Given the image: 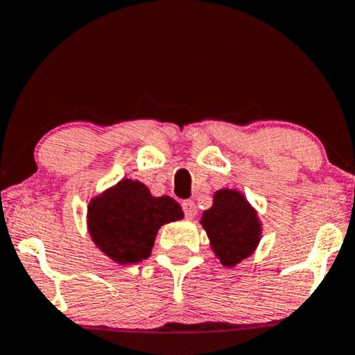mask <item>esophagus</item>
<instances>
[{
	"mask_svg": "<svg viewBox=\"0 0 355 355\" xmlns=\"http://www.w3.org/2000/svg\"><path fill=\"white\" fill-rule=\"evenodd\" d=\"M182 208H183V213H185L187 218H195L196 215V207H195V202L193 200H185V202L182 203Z\"/></svg>",
	"mask_w": 355,
	"mask_h": 355,
	"instance_id": "34e87169",
	"label": "esophagus"
}]
</instances>
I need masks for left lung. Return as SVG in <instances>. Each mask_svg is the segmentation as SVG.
Wrapping results in <instances>:
<instances>
[{
	"label": "left lung",
	"mask_w": 355,
	"mask_h": 355,
	"mask_svg": "<svg viewBox=\"0 0 355 355\" xmlns=\"http://www.w3.org/2000/svg\"><path fill=\"white\" fill-rule=\"evenodd\" d=\"M211 248L221 264L234 266L254 251L261 225L256 211L236 190H220L213 196V207L205 210L202 221Z\"/></svg>",
	"instance_id": "1"
}]
</instances>
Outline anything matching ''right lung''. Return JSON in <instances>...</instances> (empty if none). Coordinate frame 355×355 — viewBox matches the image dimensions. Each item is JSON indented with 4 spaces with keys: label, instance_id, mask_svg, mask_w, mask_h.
Listing matches in <instances>:
<instances>
[{
    "label": "right lung",
    "instance_id": "1",
    "mask_svg": "<svg viewBox=\"0 0 355 355\" xmlns=\"http://www.w3.org/2000/svg\"><path fill=\"white\" fill-rule=\"evenodd\" d=\"M89 233L109 258L137 264L152 253L162 225L183 218L180 205L170 196L150 195L140 182L122 180L89 205Z\"/></svg>",
    "mask_w": 355,
    "mask_h": 355
}]
</instances>
